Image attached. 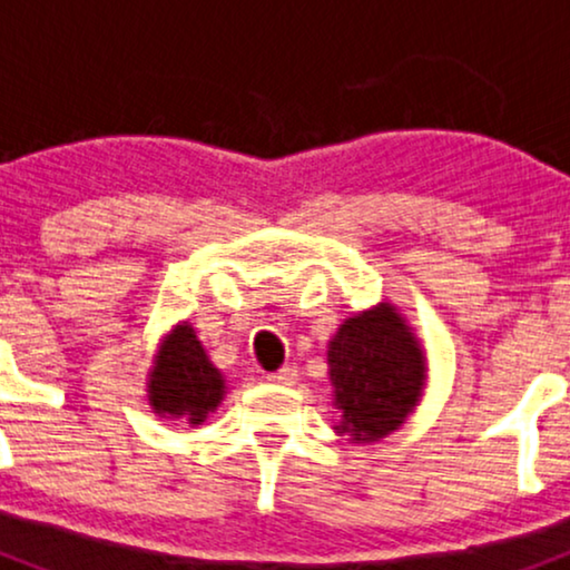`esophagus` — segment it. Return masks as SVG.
Returning a JSON list of instances; mask_svg holds the SVG:
<instances>
[{"mask_svg":"<svg viewBox=\"0 0 570 570\" xmlns=\"http://www.w3.org/2000/svg\"><path fill=\"white\" fill-rule=\"evenodd\" d=\"M296 380V371L291 365L279 367V371H274V374H268V382H274V385H294Z\"/></svg>","mask_w":570,"mask_h":570,"instance_id":"esophagus-1","label":"esophagus"}]
</instances>
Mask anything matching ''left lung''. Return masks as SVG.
Here are the masks:
<instances>
[{
  "instance_id": "8db88e82",
  "label": "left lung",
  "mask_w": 570,
  "mask_h": 570,
  "mask_svg": "<svg viewBox=\"0 0 570 570\" xmlns=\"http://www.w3.org/2000/svg\"><path fill=\"white\" fill-rule=\"evenodd\" d=\"M334 405L342 411L336 434L380 442L407 420L425 385V354L405 316L380 302L347 316L328 342Z\"/></svg>"
}]
</instances>
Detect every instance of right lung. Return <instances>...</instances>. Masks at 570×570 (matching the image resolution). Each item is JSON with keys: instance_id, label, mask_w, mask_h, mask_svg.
Wrapping results in <instances>:
<instances>
[{"instance_id": "add662e5", "label": "right lung", "mask_w": 570, "mask_h": 570, "mask_svg": "<svg viewBox=\"0 0 570 570\" xmlns=\"http://www.w3.org/2000/svg\"><path fill=\"white\" fill-rule=\"evenodd\" d=\"M225 396L219 367L205 354L203 342L188 322L176 325L163 340L148 374V400L154 414L199 425Z\"/></svg>"}]
</instances>
